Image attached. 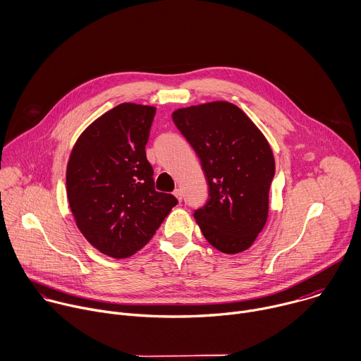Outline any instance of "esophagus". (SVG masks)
Here are the masks:
<instances>
[{"label":"esophagus","mask_w":361,"mask_h":361,"mask_svg":"<svg viewBox=\"0 0 361 361\" xmlns=\"http://www.w3.org/2000/svg\"><path fill=\"white\" fill-rule=\"evenodd\" d=\"M173 195L176 196V199L179 200V202H182V197H183V193H182V190L180 189H175V192H173Z\"/></svg>","instance_id":"obj_1"}]
</instances>
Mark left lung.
Instances as JSON below:
<instances>
[{"label": "left lung", "mask_w": 361, "mask_h": 361, "mask_svg": "<svg viewBox=\"0 0 361 361\" xmlns=\"http://www.w3.org/2000/svg\"><path fill=\"white\" fill-rule=\"evenodd\" d=\"M172 119L200 159L209 185L193 216L219 252L249 249L269 214L274 157L264 135L236 105L214 101L176 109Z\"/></svg>", "instance_id": "1"}]
</instances>
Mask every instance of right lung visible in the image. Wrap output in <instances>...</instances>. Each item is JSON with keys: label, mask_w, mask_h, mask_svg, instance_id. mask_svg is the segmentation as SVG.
<instances>
[{"label": "right lung", "mask_w": 361, "mask_h": 361, "mask_svg": "<svg viewBox=\"0 0 361 361\" xmlns=\"http://www.w3.org/2000/svg\"><path fill=\"white\" fill-rule=\"evenodd\" d=\"M157 108L125 102L78 137L66 166L75 224L101 253L125 259L145 246L178 199L155 190L145 145Z\"/></svg>", "instance_id": "add662e5"}]
</instances>
